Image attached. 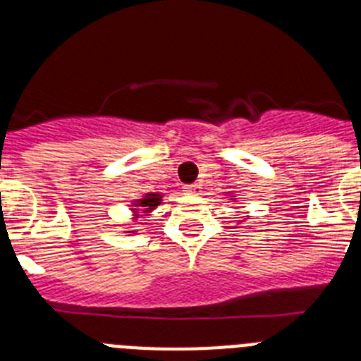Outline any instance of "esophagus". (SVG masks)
Instances as JSON below:
<instances>
[{
	"mask_svg": "<svg viewBox=\"0 0 361 361\" xmlns=\"http://www.w3.org/2000/svg\"><path fill=\"white\" fill-rule=\"evenodd\" d=\"M183 189H185V192H189V195H200L202 185H200V183H190V185H185Z\"/></svg>",
	"mask_w": 361,
	"mask_h": 361,
	"instance_id": "obj_1",
	"label": "esophagus"
}]
</instances>
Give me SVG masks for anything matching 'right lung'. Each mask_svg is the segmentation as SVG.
Returning <instances> with one entry per match:
<instances>
[{
	"mask_svg": "<svg viewBox=\"0 0 361 361\" xmlns=\"http://www.w3.org/2000/svg\"><path fill=\"white\" fill-rule=\"evenodd\" d=\"M159 202H161V196L152 195V192H150V195L145 196V198L141 200L137 205H141V207H147V209H154L157 204H159Z\"/></svg>",
	"mask_w": 361,
	"mask_h": 361,
	"instance_id": "1",
	"label": "right lung"
}]
</instances>
